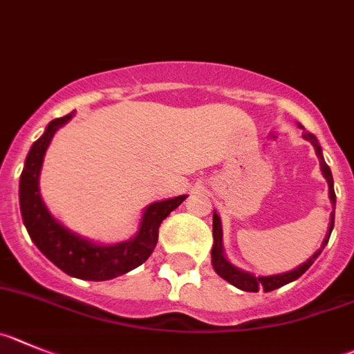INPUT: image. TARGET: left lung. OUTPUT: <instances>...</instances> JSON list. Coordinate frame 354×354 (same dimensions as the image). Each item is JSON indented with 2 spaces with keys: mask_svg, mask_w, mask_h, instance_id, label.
<instances>
[{
  "mask_svg": "<svg viewBox=\"0 0 354 354\" xmlns=\"http://www.w3.org/2000/svg\"><path fill=\"white\" fill-rule=\"evenodd\" d=\"M300 127H302V125H300ZM302 138L307 141H311V145L315 147L316 155H318V158H319V166H322V173H323V176H325L326 183H328V196H330V201H332V204H333V213H332V216H330L328 232H326L325 241H323L322 248H319L318 252H316L311 259L307 260V262H304L302 266L297 267V269L290 270V272L274 274V276H253L252 272H246V270L237 269L236 266H232V263L227 260L225 253H223V244H222V237H223L222 222H220V216H218L216 211H214V214H213V239H214V243H213V250H211V263H213V269L218 276L223 277L225 281H229L230 285H234L236 288L244 290V292H259V290H263V292H272V290L281 288V286H285V285H288V283L299 279V277L302 276V274L306 272V270L309 269L313 263H315V260L322 255L323 248L326 246V243H328V239H330V234H332V229H333V216H335V192H333L332 171H330V167L326 166V162H325V158H323V153H322V147H319V143H318V140H316L315 134H311V132H304Z\"/></svg>",
  "mask_w": 354,
  "mask_h": 354,
  "instance_id": "1",
  "label": "left lung"
}]
</instances>
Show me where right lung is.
Returning a JSON list of instances; mask_svg holds the SVG:
<instances>
[{"label":"right lung","mask_w":354,"mask_h":354,"mask_svg":"<svg viewBox=\"0 0 354 354\" xmlns=\"http://www.w3.org/2000/svg\"><path fill=\"white\" fill-rule=\"evenodd\" d=\"M75 111L55 118L47 125L39 140L32 143L24 162L19 183V201L24 225L32 243L62 272L87 281H106L136 269L147 262L157 246L158 227L162 220L176 209L187 196H178L167 201H158L145 209L140 230L132 239L117 244H97L66 229L59 223L39 196V173L43 157L55 132L68 124Z\"/></svg>","instance_id":"obj_1"}]
</instances>
